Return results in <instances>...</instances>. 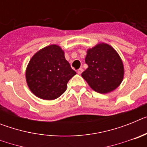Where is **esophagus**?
<instances>
[{"label":"esophagus","mask_w":147,"mask_h":147,"mask_svg":"<svg viewBox=\"0 0 147 147\" xmlns=\"http://www.w3.org/2000/svg\"><path fill=\"white\" fill-rule=\"evenodd\" d=\"M82 72H83V69H82V68H80V69L77 70V74H81Z\"/></svg>","instance_id":"esophagus-1"}]
</instances>
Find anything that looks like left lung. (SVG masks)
<instances>
[{
	"instance_id": "left-lung-1",
	"label": "left lung",
	"mask_w": 147,
	"mask_h": 147,
	"mask_svg": "<svg viewBox=\"0 0 147 147\" xmlns=\"http://www.w3.org/2000/svg\"><path fill=\"white\" fill-rule=\"evenodd\" d=\"M85 63L88 67L82 76L96 92L110 93L117 88L123 80V62L116 51L108 44H97L88 49Z\"/></svg>"
}]
</instances>
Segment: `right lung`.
<instances>
[{
  "label": "right lung",
  "mask_w": 147,
  "mask_h": 147,
  "mask_svg": "<svg viewBox=\"0 0 147 147\" xmlns=\"http://www.w3.org/2000/svg\"><path fill=\"white\" fill-rule=\"evenodd\" d=\"M75 74L63 50L59 45H51L38 51L30 59L26 79L36 96L54 100L65 91L67 82Z\"/></svg>",
  "instance_id": "1"
}]
</instances>
